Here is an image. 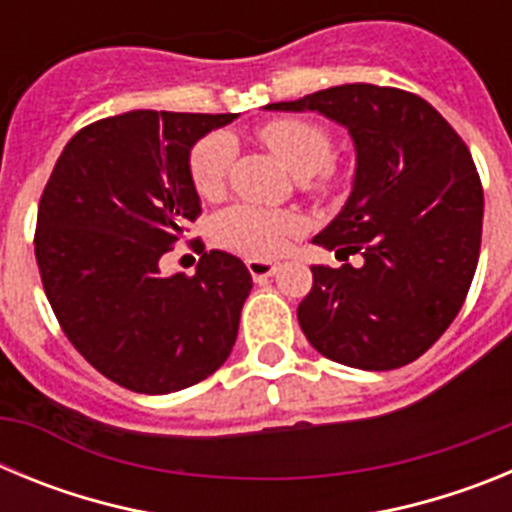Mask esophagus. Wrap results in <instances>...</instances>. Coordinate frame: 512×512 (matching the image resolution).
I'll return each instance as SVG.
<instances>
[{
    "instance_id": "obj_1",
    "label": "esophagus",
    "mask_w": 512,
    "mask_h": 512,
    "mask_svg": "<svg viewBox=\"0 0 512 512\" xmlns=\"http://www.w3.org/2000/svg\"><path fill=\"white\" fill-rule=\"evenodd\" d=\"M248 271H251L253 279H266V277H274L279 269L277 261H261V259H248L246 261Z\"/></svg>"
}]
</instances>
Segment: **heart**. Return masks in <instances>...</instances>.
I'll return each instance as SVG.
<instances>
[{
  "label": "heart",
  "mask_w": 512,
  "mask_h": 512,
  "mask_svg": "<svg viewBox=\"0 0 512 512\" xmlns=\"http://www.w3.org/2000/svg\"><path fill=\"white\" fill-rule=\"evenodd\" d=\"M271 153L305 182L312 194H328L338 187L333 158V135L325 125L305 117H277L259 128ZM235 156V140L228 133H207L189 151V179L200 197L215 200L223 192ZM217 241L246 256L269 259L287 246L295 220L287 212L235 205L217 217Z\"/></svg>",
  "instance_id": "1"
}]
</instances>
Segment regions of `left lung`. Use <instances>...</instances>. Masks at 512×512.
Segmentation results:
<instances>
[{
    "label": "left lung",
    "instance_id": "left-lung-1",
    "mask_svg": "<svg viewBox=\"0 0 512 512\" xmlns=\"http://www.w3.org/2000/svg\"><path fill=\"white\" fill-rule=\"evenodd\" d=\"M266 110L320 112L356 148L354 189L312 243L361 266H312L297 307L330 361L387 372L423 356L472 287L485 197L467 143L436 107L395 87L343 84Z\"/></svg>",
    "mask_w": 512,
    "mask_h": 512
}]
</instances>
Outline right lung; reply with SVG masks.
I'll list each match as a JSON object with an SVG mask.
<instances>
[{"mask_svg":"<svg viewBox=\"0 0 512 512\" xmlns=\"http://www.w3.org/2000/svg\"><path fill=\"white\" fill-rule=\"evenodd\" d=\"M235 117H104L66 143L45 184L35 228L45 297L76 351L125 390H184L233 351L253 287L246 264L205 251L187 277L164 274L161 256L202 212L189 151Z\"/></svg>","mask_w":512,"mask_h":512,"instance_id":"add662e5","label":"right lung"}]
</instances>
